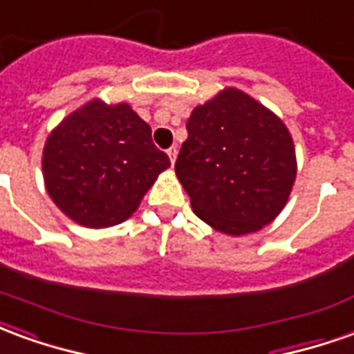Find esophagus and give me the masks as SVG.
Here are the masks:
<instances>
[{
  "mask_svg": "<svg viewBox=\"0 0 354 354\" xmlns=\"http://www.w3.org/2000/svg\"><path fill=\"white\" fill-rule=\"evenodd\" d=\"M167 155H169V159H170V162H172V165H174V162H176L178 147H176V146H172V147H170L169 151H167Z\"/></svg>",
  "mask_w": 354,
  "mask_h": 354,
  "instance_id": "obj_1",
  "label": "esophagus"
}]
</instances>
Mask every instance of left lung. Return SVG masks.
<instances>
[{"label":"left lung","instance_id":"obj_1","mask_svg":"<svg viewBox=\"0 0 354 354\" xmlns=\"http://www.w3.org/2000/svg\"><path fill=\"white\" fill-rule=\"evenodd\" d=\"M176 176L192 208L212 230L241 237L281 214L296 182L288 127L263 104L225 87L193 108Z\"/></svg>","mask_w":354,"mask_h":354}]
</instances>
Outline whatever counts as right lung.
Instances as JSON below:
<instances>
[{
  "label": "right lung",
  "mask_w": 354,
  "mask_h": 354,
  "mask_svg": "<svg viewBox=\"0 0 354 354\" xmlns=\"http://www.w3.org/2000/svg\"><path fill=\"white\" fill-rule=\"evenodd\" d=\"M41 167L45 189L60 212L83 227L102 230L138 210L170 159L127 102L93 98L49 132Z\"/></svg>",
  "instance_id": "right-lung-1"
}]
</instances>
